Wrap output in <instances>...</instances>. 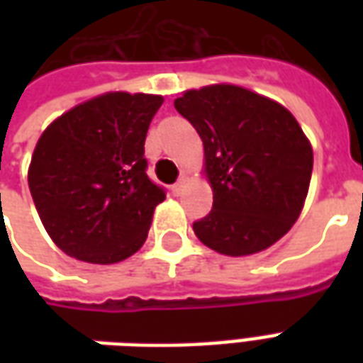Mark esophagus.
Segmentation results:
<instances>
[{
  "instance_id": "34e87169",
  "label": "esophagus",
  "mask_w": 363,
  "mask_h": 363,
  "mask_svg": "<svg viewBox=\"0 0 363 363\" xmlns=\"http://www.w3.org/2000/svg\"><path fill=\"white\" fill-rule=\"evenodd\" d=\"M189 182H190L189 174H182L181 179L177 181V184H174V192H177V194H181L182 190H184V189H186V186H189Z\"/></svg>"
}]
</instances>
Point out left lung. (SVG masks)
Returning a JSON list of instances; mask_svg holds the SVG:
<instances>
[{"mask_svg":"<svg viewBox=\"0 0 363 363\" xmlns=\"http://www.w3.org/2000/svg\"><path fill=\"white\" fill-rule=\"evenodd\" d=\"M174 108L204 143L212 212L194 221L212 251L247 257L272 247L303 210L313 147L296 116L278 101L231 83L184 91Z\"/></svg>","mask_w":363,"mask_h":363,"instance_id":"obj_1","label":"left lung"}]
</instances>
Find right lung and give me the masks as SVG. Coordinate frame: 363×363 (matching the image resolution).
I'll return each mask as SVG.
<instances>
[{
  "label": "right lung",
  "mask_w": 363,
  "mask_h": 363,
  "mask_svg": "<svg viewBox=\"0 0 363 363\" xmlns=\"http://www.w3.org/2000/svg\"><path fill=\"white\" fill-rule=\"evenodd\" d=\"M163 96L108 91L75 104L38 138L28 189L46 233L91 264L142 249L165 192L147 179L143 143Z\"/></svg>",
  "instance_id": "add662e5"
}]
</instances>
